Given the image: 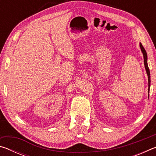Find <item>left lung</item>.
Wrapping results in <instances>:
<instances>
[{
	"mask_svg": "<svg viewBox=\"0 0 156 156\" xmlns=\"http://www.w3.org/2000/svg\"><path fill=\"white\" fill-rule=\"evenodd\" d=\"M140 47L141 51L143 54V58H144V67H145V70L147 72V74L148 76V83H149V88H148V96H149V90H150V85H151V76H150V72H149V67H148V64H147V52L145 51L144 48L143 46L142 45V44L140 43Z\"/></svg>",
	"mask_w": 156,
	"mask_h": 156,
	"instance_id": "left-lung-1",
	"label": "left lung"
}]
</instances>
